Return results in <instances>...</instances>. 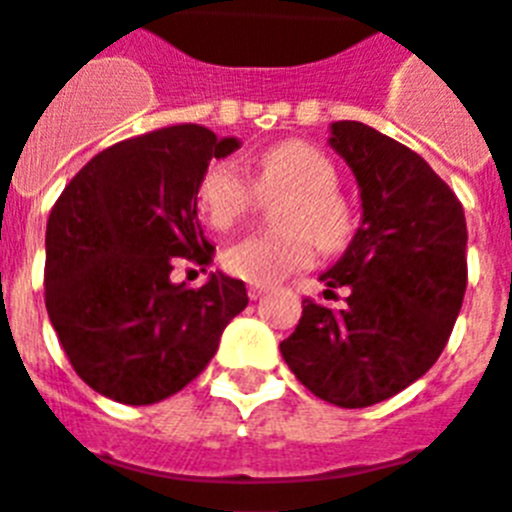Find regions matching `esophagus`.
Here are the masks:
<instances>
[{
  "mask_svg": "<svg viewBox=\"0 0 512 512\" xmlns=\"http://www.w3.org/2000/svg\"><path fill=\"white\" fill-rule=\"evenodd\" d=\"M265 292H268V287H263V284H249V287H247V295L252 297V300H257V297H263Z\"/></svg>",
  "mask_w": 512,
  "mask_h": 512,
  "instance_id": "obj_1",
  "label": "esophagus"
}]
</instances>
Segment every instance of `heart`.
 <instances>
[{
	"label": "heart",
	"instance_id": "b5f03b06",
	"mask_svg": "<svg viewBox=\"0 0 512 512\" xmlns=\"http://www.w3.org/2000/svg\"><path fill=\"white\" fill-rule=\"evenodd\" d=\"M337 170L321 148L284 140L252 159L249 177L228 159L207 164L199 180V204L217 231H231L255 212L260 196H284L276 212L281 231L255 233L223 252L225 271L249 284H273L313 260V241L324 252L350 236V209L337 193Z\"/></svg>",
	"mask_w": 512,
	"mask_h": 512
}]
</instances>
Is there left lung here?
Wrapping results in <instances>:
<instances>
[{
    "label": "left lung",
    "instance_id": "1",
    "mask_svg": "<svg viewBox=\"0 0 512 512\" xmlns=\"http://www.w3.org/2000/svg\"><path fill=\"white\" fill-rule=\"evenodd\" d=\"M329 146L361 191V225L311 297L281 356L295 377L342 409L380 404L420 380L446 348L468 287L460 199L412 148L361 122H335Z\"/></svg>",
    "mask_w": 512,
    "mask_h": 512
}]
</instances>
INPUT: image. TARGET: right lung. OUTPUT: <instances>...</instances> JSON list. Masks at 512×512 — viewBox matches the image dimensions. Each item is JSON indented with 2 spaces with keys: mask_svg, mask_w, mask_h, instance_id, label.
Masks as SVG:
<instances>
[{
  "mask_svg": "<svg viewBox=\"0 0 512 512\" xmlns=\"http://www.w3.org/2000/svg\"><path fill=\"white\" fill-rule=\"evenodd\" d=\"M236 138L175 124L100 151L47 220L44 305L74 372L100 396L146 406L196 380L247 308L244 281L172 284L177 257L215 255L196 217L201 172Z\"/></svg>",
  "mask_w": 512,
  "mask_h": 512,
  "instance_id": "obj_1",
  "label": "right lung"
}]
</instances>
